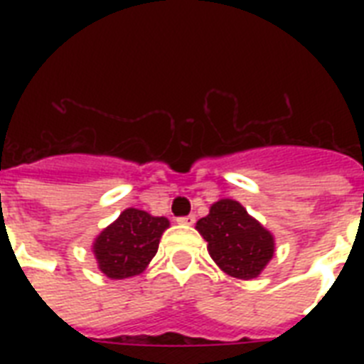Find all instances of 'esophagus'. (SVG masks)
<instances>
[{
  "instance_id": "obj_1",
  "label": "esophagus",
  "mask_w": 364,
  "mask_h": 364,
  "mask_svg": "<svg viewBox=\"0 0 364 364\" xmlns=\"http://www.w3.org/2000/svg\"><path fill=\"white\" fill-rule=\"evenodd\" d=\"M194 221H196V217L194 215L179 217V219H177V223H179V225H185V227H191V225H194Z\"/></svg>"
}]
</instances>
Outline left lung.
Returning <instances> with one entry per match:
<instances>
[{"label":"left lung","mask_w":364,"mask_h":364,"mask_svg":"<svg viewBox=\"0 0 364 364\" xmlns=\"http://www.w3.org/2000/svg\"><path fill=\"white\" fill-rule=\"evenodd\" d=\"M196 230L208 242L215 264L238 279L259 277L276 253L274 234L232 198L211 204L210 213L196 223Z\"/></svg>","instance_id":"left-lung-1"}]
</instances>
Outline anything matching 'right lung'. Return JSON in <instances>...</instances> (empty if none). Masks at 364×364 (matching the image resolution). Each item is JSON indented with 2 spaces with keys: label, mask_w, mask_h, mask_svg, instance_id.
<instances>
[{
  "label": "right lung",
  "mask_w": 364,
  "mask_h": 364,
  "mask_svg": "<svg viewBox=\"0 0 364 364\" xmlns=\"http://www.w3.org/2000/svg\"><path fill=\"white\" fill-rule=\"evenodd\" d=\"M170 221L128 208L94 238L92 253L100 272L111 279L139 276L159 251Z\"/></svg>",
  "instance_id": "right-lung-1"
}]
</instances>
